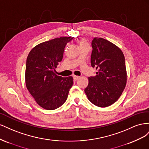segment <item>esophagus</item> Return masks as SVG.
<instances>
[{
  "label": "esophagus",
  "mask_w": 149,
  "mask_h": 149,
  "mask_svg": "<svg viewBox=\"0 0 149 149\" xmlns=\"http://www.w3.org/2000/svg\"><path fill=\"white\" fill-rule=\"evenodd\" d=\"M79 78V76H74V75L73 76V79L74 81L78 80Z\"/></svg>",
  "instance_id": "esophagus-1"
}]
</instances>
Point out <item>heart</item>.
Masks as SVG:
<instances>
[{
    "label": "heart",
    "instance_id": "obj_1",
    "mask_svg": "<svg viewBox=\"0 0 149 149\" xmlns=\"http://www.w3.org/2000/svg\"><path fill=\"white\" fill-rule=\"evenodd\" d=\"M87 44H88V43L86 42V41L85 40H81L80 46L83 45H87Z\"/></svg>",
    "mask_w": 149,
    "mask_h": 149
}]
</instances>
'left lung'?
I'll return each instance as SVG.
<instances>
[{
  "mask_svg": "<svg viewBox=\"0 0 149 149\" xmlns=\"http://www.w3.org/2000/svg\"><path fill=\"white\" fill-rule=\"evenodd\" d=\"M91 46V64L97 72L89 77L84 91L93 104L105 107L117 101L125 87V58L119 48L104 38H94Z\"/></svg>",
  "mask_w": 149,
  "mask_h": 149,
  "instance_id": "left-lung-1",
  "label": "left lung"
}]
</instances>
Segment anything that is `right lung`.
Masks as SVG:
<instances>
[{"instance_id":"obj_1","label":"right lung","mask_w":149,"mask_h":149,"mask_svg":"<svg viewBox=\"0 0 149 149\" xmlns=\"http://www.w3.org/2000/svg\"><path fill=\"white\" fill-rule=\"evenodd\" d=\"M73 39L72 37H61L40 43L31 49L26 58V88L45 109L53 110L63 104L73 84L72 76L63 78L55 74L67 43Z\"/></svg>"}]
</instances>
